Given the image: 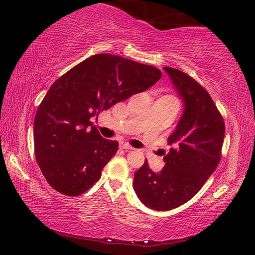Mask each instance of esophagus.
<instances>
[{"mask_svg": "<svg viewBox=\"0 0 255 255\" xmlns=\"http://www.w3.org/2000/svg\"><path fill=\"white\" fill-rule=\"evenodd\" d=\"M120 148H124V149H126V150L133 149L130 145H129L128 143H126V141H123V143H120Z\"/></svg>", "mask_w": 255, "mask_h": 255, "instance_id": "obj_1", "label": "esophagus"}]
</instances>
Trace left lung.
<instances>
[{"label": "left lung", "instance_id": "obj_1", "mask_svg": "<svg viewBox=\"0 0 255 255\" xmlns=\"http://www.w3.org/2000/svg\"><path fill=\"white\" fill-rule=\"evenodd\" d=\"M183 105L169 137L173 145L163 169L153 172L147 161L135 172L133 190L150 209L166 211L185 204L214 173L221 159L225 125L208 92L188 74L163 67Z\"/></svg>", "mask_w": 255, "mask_h": 255}]
</instances>
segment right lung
Segmentation results:
<instances>
[{"label": "right lung", "instance_id": "right-lung-1", "mask_svg": "<svg viewBox=\"0 0 255 255\" xmlns=\"http://www.w3.org/2000/svg\"><path fill=\"white\" fill-rule=\"evenodd\" d=\"M158 68L122 56L86 58L50 86L33 122L34 154L51 188L80 196L100 179L118 149L91 119L116 103L144 92L161 79Z\"/></svg>", "mask_w": 255, "mask_h": 255}]
</instances>
